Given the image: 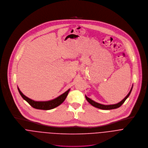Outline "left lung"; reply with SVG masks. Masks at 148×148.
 Listing matches in <instances>:
<instances>
[{
	"label": "left lung",
	"instance_id": "left-lung-1",
	"mask_svg": "<svg viewBox=\"0 0 148 148\" xmlns=\"http://www.w3.org/2000/svg\"><path fill=\"white\" fill-rule=\"evenodd\" d=\"M132 87L131 88V89L130 90V92H129V93L128 94V95L121 101H120V103H117V104H112V105H103V104H101L100 103H96L95 101H94L93 100H92V99H89L88 97H87L86 96H85V97L87 100V101L90 104H92L93 106L96 107V108H100V109H101V110H112V109H115V108H117L120 107L124 102L126 100V99L129 97L130 95L131 94V92L132 91Z\"/></svg>",
	"mask_w": 148,
	"mask_h": 148
}]
</instances>
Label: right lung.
<instances>
[{
    "label": "right lung",
    "mask_w": 148,
    "mask_h": 148,
    "mask_svg": "<svg viewBox=\"0 0 148 148\" xmlns=\"http://www.w3.org/2000/svg\"><path fill=\"white\" fill-rule=\"evenodd\" d=\"M18 90L19 92V93L23 97V99L24 100H25L29 105H30L32 107H33V108H36V109H39V110H48L53 109V108L58 107V106H60V104H61L65 101V99L66 98L70 89H69L68 90L65 92L64 93H63L61 96H58L56 99H53L52 100L47 101H34L28 98L25 95H24L21 93V92L20 90L18 88Z\"/></svg>",
    "instance_id": "1"
}]
</instances>
